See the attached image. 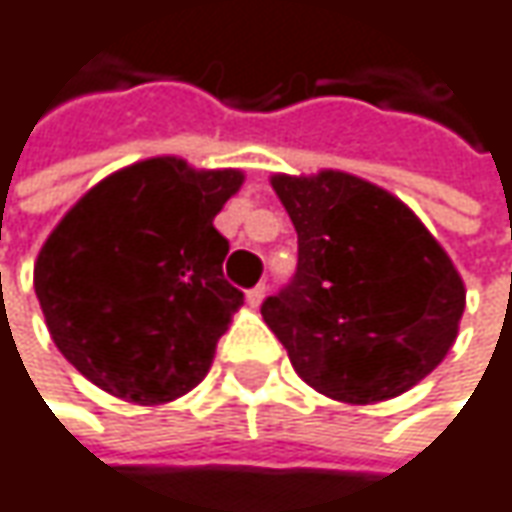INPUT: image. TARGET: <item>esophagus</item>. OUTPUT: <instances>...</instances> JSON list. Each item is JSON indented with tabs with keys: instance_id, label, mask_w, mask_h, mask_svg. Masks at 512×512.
I'll return each mask as SVG.
<instances>
[{
	"instance_id": "1",
	"label": "esophagus",
	"mask_w": 512,
	"mask_h": 512,
	"mask_svg": "<svg viewBox=\"0 0 512 512\" xmlns=\"http://www.w3.org/2000/svg\"><path fill=\"white\" fill-rule=\"evenodd\" d=\"M263 299H266V284H257V287H252V290L246 293V302H249L252 308H260Z\"/></svg>"
}]
</instances>
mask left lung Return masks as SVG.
Instances as JSON below:
<instances>
[{"label":"left lung","mask_w":512,"mask_h":512,"mask_svg":"<svg viewBox=\"0 0 512 512\" xmlns=\"http://www.w3.org/2000/svg\"><path fill=\"white\" fill-rule=\"evenodd\" d=\"M296 237V278L260 305L293 370L320 394L391 400L451 353L465 311L454 260L388 189L356 174H272Z\"/></svg>","instance_id":"8db88e82"}]
</instances>
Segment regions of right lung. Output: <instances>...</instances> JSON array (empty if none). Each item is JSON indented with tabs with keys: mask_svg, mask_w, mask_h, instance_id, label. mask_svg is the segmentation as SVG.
I'll list each match as a JSON object with an SVG mask.
<instances>
[{
	"mask_svg": "<svg viewBox=\"0 0 512 512\" xmlns=\"http://www.w3.org/2000/svg\"><path fill=\"white\" fill-rule=\"evenodd\" d=\"M243 180L240 168L151 156L103 177L52 228L35 293L55 347L97 388L162 406L207 376L243 305L213 228Z\"/></svg>",
	"mask_w": 512,
	"mask_h": 512,
	"instance_id": "obj_1",
	"label": "right lung"
}]
</instances>
